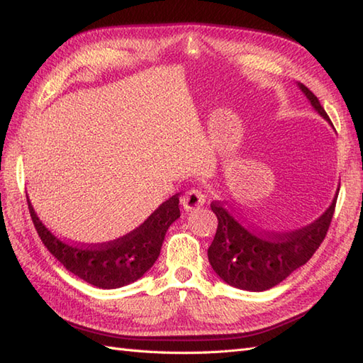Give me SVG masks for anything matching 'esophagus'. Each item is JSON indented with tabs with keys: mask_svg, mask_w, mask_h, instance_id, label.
Listing matches in <instances>:
<instances>
[{
	"mask_svg": "<svg viewBox=\"0 0 363 363\" xmlns=\"http://www.w3.org/2000/svg\"><path fill=\"white\" fill-rule=\"evenodd\" d=\"M204 203H206V196L203 195V191L195 190V189L186 191V195L182 196V207L187 212L199 209V207L204 206Z\"/></svg>",
	"mask_w": 363,
	"mask_h": 363,
	"instance_id": "obj_1",
	"label": "esophagus"
}]
</instances>
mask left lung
<instances>
[{
	"instance_id": "8db88e82",
	"label": "left lung",
	"mask_w": 363,
	"mask_h": 363,
	"mask_svg": "<svg viewBox=\"0 0 363 363\" xmlns=\"http://www.w3.org/2000/svg\"><path fill=\"white\" fill-rule=\"evenodd\" d=\"M299 90L311 106L330 123L318 98L298 82ZM338 189L333 203L309 225L284 234H262L245 226L218 201L211 204L218 218L217 234L207 250L213 272L235 289L264 291L282 282L295 269L303 267L325 240L333 220Z\"/></svg>"
}]
</instances>
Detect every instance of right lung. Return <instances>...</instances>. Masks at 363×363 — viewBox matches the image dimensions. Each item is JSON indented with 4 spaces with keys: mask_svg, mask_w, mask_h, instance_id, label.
<instances>
[{
    "mask_svg": "<svg viewBox=\"0 0 363 363\" xmlns=\"http://www.w3.org/2000/svg\"><path fill=\"white\" fill-rule=\"evenodd\" d=\"M28 206L37 234L52 256L79 279L104 290L140 279L157 260L168 228L181 217L179 194H176L126 235L107 243L73 245L60 240L43 225L29 198Z\"/></svg>",
    "mask_w": 363,
    "mask_h": 363,
    "instance_id": "right-lung-1",
    "label": "right lung"
}]
</instances>
